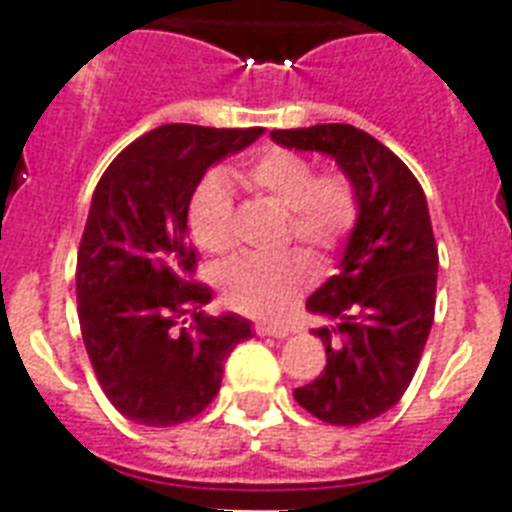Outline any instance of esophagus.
Returning a JSON list of instances; mask_svg holds the SVG:
<instances>
[{
    "instance_id": "obj_1",
    "label": "esophagus",
    "mask_w": 512,
    "mask_h": 512,
    "mask_svg": "<svg viewBox=\"0 0 512 512\" xmlns=\"http://www.w3.org/2000/svg\"><path fill=\"white\" fill-rule=\"evenodd\" d=\"M255 332L263 337H289L292 335V329L279 327V324H255Z\"/></svg>"
}]
</instances>
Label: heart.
Segmentation results:
<instances>
[{
    "mask_svg": "<svg viewBox=\"0 0 512 512\" xmlns=\"http://www.w3.org/2000/svg\"><path fill=\"white\" fill-rule=\"evenodd\" d=\"M249 191L287 209V236L316 252H332L356 228L361 204L345 175H316L308 156L289 148H268L244 170ZM185 225L196 247L220 255L233 244L231 188L220 175L204 177L191 193ZM313 279V265L303 252L276 257L244 255L225 265L220 289L225 303L257 319H279Z\"/></svg>",
    "mask_w": 512,
    "mask_h": 512,
    "instance_id": "1",
    "label": "heart"
}]
</instances>
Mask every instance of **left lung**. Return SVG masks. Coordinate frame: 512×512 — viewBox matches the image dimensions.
Masks as SVG:
<instances>
[{
	"instance_id": "8db88e82",
	"label": "left lung",
	"mask_w": 512,
	"mask_h": 512,
	"mask_svg": "<svg viewBox=\"0 0 512 512\" xmlns=\"http://www.w3.org/2000/svg\"><path fill=\"white\" fill-rule=\"evenodd\" d=\"M271 138L332 156L358 193L361 215L340 271L305 303L335 324L313 329L327 366L295 398L329 425H364L404 396L433 327L438 247L428 201L390 148L350 124L273 130Z\"/></svg>"
}]
</instances>
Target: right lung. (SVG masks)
<instances>
[{"label": "right lung", "mask_w": 512, "mask_h": 512, "mask_svg": "<svg viewBox=\"0 0 512 512\" xmlns=\"http://www.w3.org/2000/svg\"><path fill=\"white\" fill-rule=\"evenodd\" d=\"M260 135L164 124L124 148L92 193L76 255L79 327L103 393L138 425L172 428L204 412L228 353L252 337L236 313H201L212 292L191 281L185 209L212 164Z\"/></svg>", "instance_id": "obj_1"}]
</instances>
